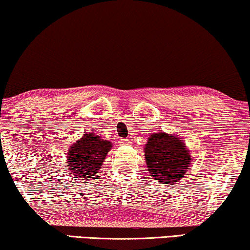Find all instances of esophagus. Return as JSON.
Listing matches in <instances>:
<instances>
[{
  "label": "esophagus",
  "mask_w": 250,
  "mask_h": 250,
  "mask_svg": "<svg viewBox=\"0 0 250 250\" xmlns=\"http://www.w3.org/2000/svg\"><path fill=\"white\" fill-rule=\"evenodd\" d=\"M121 143L124 146H127V145H131V140L129 139H121Z\"/></svg>",
  "instance_id": "34e87169"
}]
</instances>
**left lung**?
<instances>
[{
  "mask_svg": "<svg viewBox=\"0 0 250 250\" xmlns=\"http://www.w3.org/2000/svg\"><path fill=\"white\" fill-rule=\"evenodd\" d=\"M145 158L150 175L163 184L179 182L191 166V151L179 135L156 132L145 146Z\"/></svg>",
  "mask_w": 250,
  "mask_h": 250,
  "instance_id": "left-lung-1",
  "label": "left lung"
}]
</instances>
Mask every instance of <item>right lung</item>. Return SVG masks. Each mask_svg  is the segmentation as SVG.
<instances>
[{
  "instance_id": "add662e5",
  "label": "right lung",
  "mask_w": 250,
  "mask_h": 250,
  "mask_svg": "<svg viewBox=\"0 0 250 250\" xmlns=\"http://www.w3.org/2000/svg\"><path fill=\"white\" fill-rule=\"evenodd\" d=\"M112 143L95 133H85L69 146L67 167L71 175L81 180H90L100 170Z\"/></svg>"
}]
</instances>
